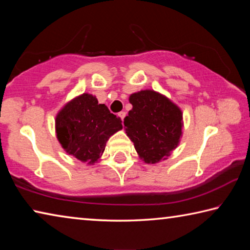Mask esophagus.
<instances>
[{
  "label": "esophagus",
  "mask_w": 250,
  "mask_h": 250,
  "mask_svg": "<svg viewBox=\"0 0 250 250\" xmlns=\"http://www.w3.org/2000/svg\"><path fill=\"white\" fill-rule=\"evenodd\" d=\"M125 116H126V112L125 111H121V112H119V117L121 118V120L124 121V119L125 118Z\"/></svg>",
  "instance_id": "34e87169"
}]
</instances>
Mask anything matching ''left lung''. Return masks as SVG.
I'll list each match as a JSON object with an SVG mask.
<instances>
[{"label": "left lung", "mask_w": 250, "mask_h": 250, "mask_svg": "<svg viewBox=\"0 0 250 250\" xmlns=\"http://www.w3.org/2000/svg\"><path fill=\"white\" fill-rule=\"evenodd\" d=\"M132 109L125 118V130L143 162L167 160L180 145L183 112L167 96L146 89L129 97Z\"/></svg>", "instance_id": "left-lung-1"}]
</instances>
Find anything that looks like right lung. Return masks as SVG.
Returning <instances> with one entry per match:
<instances>
[{"label":"right lung","instance_id":"add662e5","mask_svg":"<svg viewBox=\"0 0 250 250\" xmlns=\"http://www.w3.org/2000/svg\"><path fill=\"white\" fill-rule=\"evenodd\" d=\"M121 129L120 118L88 92L66 103L55 119L56 137L62 149L87 166L98 162L109 138Z\"/></svg>","mask_w":250,"mask_h":250}]
</instances>
